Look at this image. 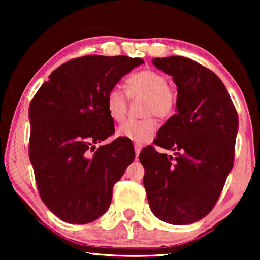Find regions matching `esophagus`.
<instances>
[{
	"label": "esophagus",
	"instance_id": "1",
	"mask_svg": "<svg viewBox=\"0 0 260 260\" xmlns=\"http://www.w3.org/2000/svg\"><path fill=\"white\" fill-rule=\"evenodd\" d=\"M135 154H136V158H138V156H140V152L142 150V145L140 143H135Z\"/></svg>",
	"mask_w": 260,
	"mask_h": 260
}]
</instances>
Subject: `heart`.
<instances>
[{
	"instance_id": "obj_1",
	"label": "heart",
	"mask_w": 260,
	"mask_h": 260,
	"mask_svg": "<svg viewBox=\"0 0 260 260\" xmlns=\"http://www.w3.org/2000/svg\"><path fill=\"white\" fill-rule=\"evenodd\" d=\"M126 94L130 99L143 98V119H130L118 127L117 134L136 143H145L154 137L157 130V118L172 116L176 109V92L162 73L145 69L129 76L125 83ZM105 106L110 118L119 123L125 118L127 98L118 87L110 88L105 97Z\"/></svg>"
}]
</instances>
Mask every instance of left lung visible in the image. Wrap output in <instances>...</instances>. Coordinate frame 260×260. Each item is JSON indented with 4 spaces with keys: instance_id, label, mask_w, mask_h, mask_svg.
Instances as JSON below:
<instances>
[{
    "instance_id": "left-lung-1",
    "label": "left lung",
    "mask_w": 260,
    "mask_h": 260,
    "mask_svg": "<svg viewBox=\"0 0 260 260\" xmlns=\"http://www.w3.org/2000/svg\"><path fill=\"white\" fill-rule=\"evenodd\" d=\"M152 63L173 77L177 113L161 126L140 154L151 212L172 225H188L214 207L234 163L238 113L225 85L211 70L184 56Z\"/></svg>"
}]
</instances>
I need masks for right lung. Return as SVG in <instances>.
Returning a JSON list of instances; mask_svg holds the SVG:
<instances>
[{
  "label": "right lung",
  "instance_id": "add662e5",
  "mask_svg": "<svg viewBox=\"0 0 260 260\" xmlns=\"http://www.w3.org/2000/svg\"><path fill=\"white\" fill-rule=\"evenodd\" d=\"M144 61L125 55H86L53 71L29 105V158L41 200L70 223L84 225L108 211L112 188L135 159L116 138L105 106L110 88Z\"/></svg>",
  "mask_w": 260,
  "mask_h": 260
}]
</instances>
